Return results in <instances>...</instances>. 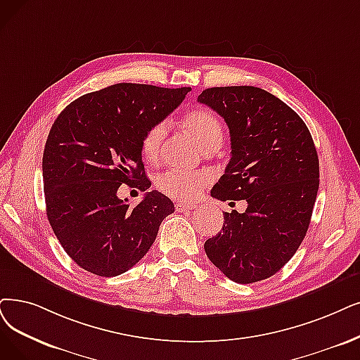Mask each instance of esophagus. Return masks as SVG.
I'll list each match as a JSON object with an SVG mask.
<instances>
[{"label":"esophagus","instance_id":"1","mask_svg":"<svg viewBox=\"0 0 360 360\" xmlns=\"http://www.w3.org/2000/svg\"><path fill=\"white\" fill-rule=\"evenodd\" d=\"M196 205L195 204H188V202H181V200H177L176 202V211L181 212V211H189L193 210Z\"/></svg>","mask_w":360,"mask_h":360}]
</instances>
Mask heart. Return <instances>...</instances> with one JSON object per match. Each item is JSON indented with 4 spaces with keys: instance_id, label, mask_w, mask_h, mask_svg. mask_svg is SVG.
<instances>
[{
    "instance_id": "1",
    "label": "heart",
    "mask_w": 360,
    "mask_h": 360,
    "mask_svg": "<svg viewBox=\"0 0 360 360\" xmlns=\"http://www.w3.org/2000/svg\"><path fill=\"white\" fill-rule=\"evenodd\" d=\"M184 127L196 140L199 148L205 150L219 149L224 139L221 121L207 109H195L186 115L183 120ZM167 122H156L149 127L141 137V153L149 161H155L160 156L162 141L167 136ZM211 176L205 171L191 172L177 168H169L156 177V188L167 196L180 200L195 199L204 186L210 183Z\"/></svg>"
}]
</instances>
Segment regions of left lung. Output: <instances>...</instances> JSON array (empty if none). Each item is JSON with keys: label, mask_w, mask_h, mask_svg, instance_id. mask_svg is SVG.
<instances>
[{"label": "left lung", "mask_w": 360, "mask_h": 360, "mask_svg": "<svg viewBox=\"0 0 360 360\" xmlns=\"http://www.w3.org/2000/svg\"><path fill=\"white\" fill-rule=\"evenodd\" d=\"M198 102L224 118L232 158L211 196L247 200L224 212L205 252L238 283L270 278L303 242L319 189V160L304 121L281 98L250 85L207 89Z\"/></svg>", "instance_id": "obj_1"}]
</instances>
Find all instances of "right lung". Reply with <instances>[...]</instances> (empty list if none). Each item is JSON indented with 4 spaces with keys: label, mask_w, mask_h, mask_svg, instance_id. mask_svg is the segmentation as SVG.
Segmentation results:
<instances>
[{
    "label": "right lung",
    "mask_w": 360,
    "mask_h": 360,
    "mask_svg": "<svg viewBox=\"0 0 360 360\" xmlns=\"http://www.w3.org/2000/svg\"><path fill=\"white\" fill-rule=\"evenodd\" d=\"M191 91L148 84H115L84 94L56 118L42 155L47 219L79 267L112 278L130 270L152 247L171 199L148 192L130 207L121 184L150 181L141 162V137Z\"/></svg>",
    "instance_id": "right-lung-1"
}]
</instances>
